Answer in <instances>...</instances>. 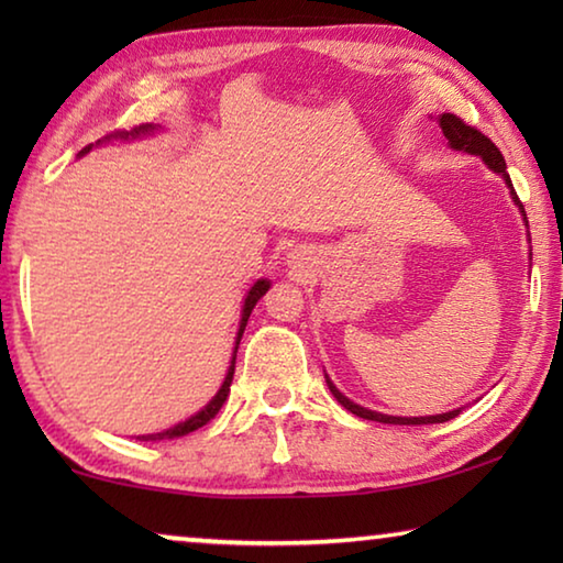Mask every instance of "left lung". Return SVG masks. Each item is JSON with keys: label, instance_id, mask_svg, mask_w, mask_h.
<instances>
[{"label": "left lung", "instance_id": "left-lung-1", "mask_svg": "<svg viewBox=\"0 0 563 563\" xmlns=\"http://www.w3.org/2000/svg\"><path fill=\"white\" fill-rule=\"evenodd\" d=\"M440 126L444 131L446 141H450L452 148H460V151H470V154H476L484 158V164H487L492 170H497V174L504 176V180H507L509 188H511V196L514 201L519 203L521 213H523V206L519 201V196L514 194V186H511V178L507 174V161H504L501 151L492 144V139L484 136V133L479 129H474L466 123L464 119L456 117V113H442L440 119ZM527 218V216H523ZM328 387L330 393L335 395L338 402L347 409V412L357 415L362 419H373V422H385V424H440V422H446V419H452L460 415V409H452V412H444V415H434V417H389V415H379V412H373V409H365L360 407L355 402H350V399L340 393V389L330 383L328 379Z\"/></svg>", "mask_w": 563, "mask_h": 563}]
</instances>
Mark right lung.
Wrapping results in <instances>:
<instances>
[{"label":"right lung","instance_id":"1","mask_svg":"<svg viewBox=\"0 0 563 563\" xmlns=\"http://www.w3.org/2000/svg\"><path fill=\"white\" fill-rule=\"evenodd\" d=\"M148 131H154V126H151V123H141V126H133V129H121V131H113L109 139H131V136H141V133H148ZM91 146H87L81 151V154H87ZM271 288V283L268 280H258L251 288V292H247V298H245V305H243V318H241V330H238V338H235V352H238V342H241V338H243V330H245V325H247V318H251V312H253V308H255V302H258L263 295H265V290ZM233 369H235V355H233V362H231V367H228V375H225V383H223V387L218 389V395L211 399V402H208L201 412L198 415H194L190 419H186V422H180V424H176L174 430H166V432H161V434H151V437H146V440H174V437H184V434H188V432H196L198 427H203V424H208L211 422V419L218 415V409L223 407V402H225V397H228V393H231V383H233Z\"/></svg>","mask_w":563,"mask_h":563}]
</instances>
